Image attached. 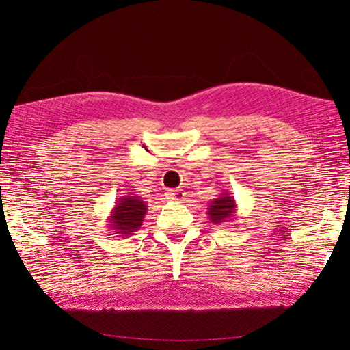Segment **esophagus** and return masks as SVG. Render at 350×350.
<instances>
[{"label": "esophagus", "instance_id": "1", "mask_svg": "<svg viewBox=\"0 0 350 350\" xmlns=\"http://www.w3.org/2000/svg\"><path fill=\"white\" fill-rule=\"evenodd\" d=\"M185 197V193L183 189H169L166 193V198L171 201H181Z\"/></svg>", "mask_w": 350, "mask_h": 350}]
</instances>
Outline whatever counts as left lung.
<instances>
[{
  "mask_svg": "<svg viewBox=\"0 0 350 350\" xmlns=\"http://www.w3.org/2000/svg\"><path fill=\"white\" fill-rule=\"evenodd\" d=\"M207 215H208V220L215 225L234 220L237 215V201L234 196H230L228 193H221L220 197L215 198L208 204Z\"/></svg>",
  "mask_w": 350,
  "mask_h": 350,
  "instance_id": "1",
  "label": "left lung"
}]
</instances>
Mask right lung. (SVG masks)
<instances>
[{"label": "right lung", "instance_id": "1", "mask_svg": "<svg viewBox=\"0 0 350 350\" xmlns=\"http://www.w3.org/2000/svg\"><path fill=\"white\" fill-rule=\"evenodd\" d=\"M147 213V203L140 196H122L115 201V206L108 216L111 235L120 238L130 237L139 230Z\"/></svg>", "mask_w": 350, "mask_h": 350}]
</instances>
